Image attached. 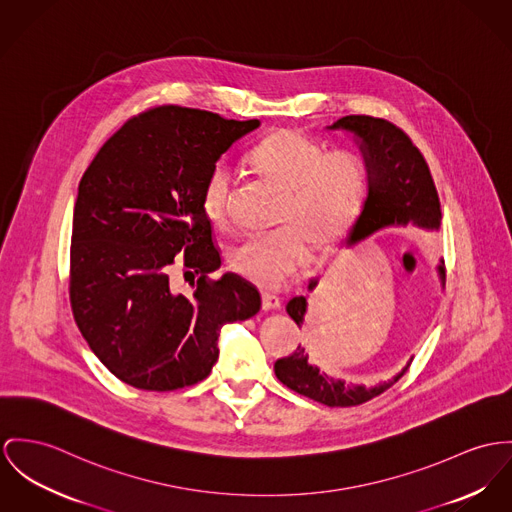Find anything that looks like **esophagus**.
Instances as JSON below:
<instances>
[{"instance_id":"34e87169","label":"esophagus","mask_w":512,"mask_h":512,"mask_svg":"<svg viewBox=\"0 0 512 512\" xmlns=\"http://www.w3.org/2000/svg\"><path fill=\"white\" fill-rule=\"evenodd\" d=\"M280 308V298L275 294H263V310L265 312H273Z\"/></svg>"}]
</instances>
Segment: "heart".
<instances>
[{"mask_svg": "<svg viewBox=\"0 0 512 512\" xmlns=\"http://www.w3.org/2000/svg\"><path fill=\"white\" fill-rule=\"evenodd\" d=\"M247 163L280 197L276 230L232 245L228 265L259 288L276 290L298 271L306 247L323 253L351 232L366 200L368 171L351 152H327L321 142L296 130H278L265 138L247 154ZM234 189L236 181L226 165L210 169L200 202L212 224L228 222Z\"/></svg>", "mask_w": 512, "mask_h": 512, "instance_id": "heart-1", "label": "heart"}]
</instances>
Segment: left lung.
<instances>
[{
	"label": "left lung",
	"instance_id": "1",
	"mask_svg": "<svg viewBox=\"0 0 512 512\" xmlns=\"http://www.w3.org/2000/svg\"><path fill=\"white\" fill-rule=\"evenodd\" d=\"M329 128L353 132L360 142L368 171V197L347 239L349 245L392 224L413 222L429 230L440 226L442 212L431 169L419 148L399 126L386 118L349 115L339 118ZM438 273L444 280V261L438 267ZM315 284L317 280H312L308 288L314 290ZM286 312L298 327H302L308 312L306 296L292 298ZM409 366L411 364H407L392 380L374 388L349 386L343 380H333L319 372L317 366L308 362L306 349L298 345L294 353L276 360L275 374L286 388L317 403L327 407H354L390 390Z\"/></svg>",
	"mask_w": 512,
	"mask_h": 512
}]
</instances>
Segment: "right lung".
Here are the masks:
<instances>
[{
  "label": "right lung",
  "mask_w": 512,
  "mask_h": 512,
  "mask_svg": "<svg viewBox=\"0 0 512 512\" xmlns=\"http://www.w3.org/2000/svg\"><path fill=\"white\" fill-rule=\"evenodd\" d=\"M259 120L161 105L128 118L79 181L70 302L79 331L120 382L171 392L204 380L224 323L261 310L259 290L220 267L202 185ZM198 280L179 295L170 269Z\"/></svg>",
  "instance_id": "obj_1"
}]
</instances>
